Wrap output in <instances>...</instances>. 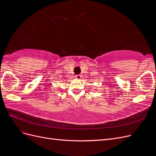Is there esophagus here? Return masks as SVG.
Returning a JSON list of instances; mask_svg holds the SVG:
<instances>
[{
  "label": "esophagus",
  "instance_id": "1",
  "mask_svg": "<svg viewBox=\"0 0 156 156\" xmlns=\"http://www.w3.org/2000/svg\"><path fill=\"white\" fill-rule=\"evenodd\" d=\"M75 77V78L77 79H80L81 78V75H76Z\"/></svg>",
  "mask_w": 156,
  "mask_h": 156
}]
</instances>
